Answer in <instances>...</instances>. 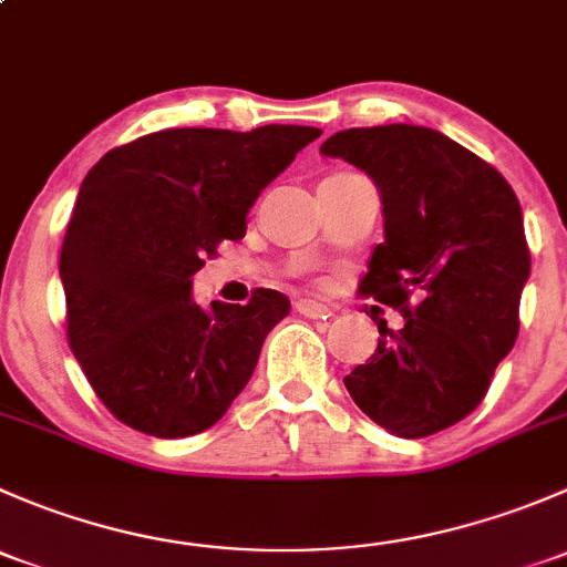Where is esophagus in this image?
Masks as SVG:
<instances>
[{"mask_svg": "<svg viewBox=\"0 0 567 567\" xmlns=\"http://www.w3.org/2000/svg\"><path fill=\"white\" fill-rule=\"evenodd\" d=\"M296 310H299V316L312 318V320H318V318L326 320L331 316L329 307L320 305V301H312V299H299V301H296Z\"/></svg>", "mask_w": 567, "mask_h": 567, "instance_id": "esophagus-1", "label": "esophagus"}]
</instances>
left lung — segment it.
<instances>
[{"label":"left lung","instance_id":"1","mask_svg":"<svg viewBox=\"0 0 567 567\" xmlns=\"http://www.w3.org/2000/svg\"><path fill=\"white\" fill-rule=\"evenodd\" d=\"M320 153L379 186L384 244L359 293L405 318L398 331L379 323V348L346 375V390L394 436L444 431L477 409L518 337L529 249L516 192L425 125L337 131Z\"/></svg>","mask_w":567,"mask_h":567}]
</instances>
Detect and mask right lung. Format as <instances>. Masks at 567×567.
Listing matches in <instances>:
<instances>
[{
    "label": "right lung",
    "mask_w": 567,
    "mask_h": 567,
    "mask_svg": "<svg viewBox=\"0 0 567 567\" xmlns=\"http://www.w3.org/2000/svg\"><path fill=\"white\" fill-rule=\"evenodd\" d=\"M312 125L167 128L109 151L79 188L60 251L68 342L104 405L134 431H208L249 384L288 296H192L221 241L247 233L262 188L318 140Z\"/></svg>",
    "instance_id": "add662e5"
}]
</instances>
